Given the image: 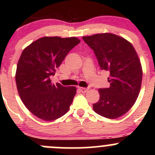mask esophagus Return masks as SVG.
Instances as JSON below:
<instances>
[{
  "label": "esophagus",
  "mask_w": 155,
  "mask_h": 155,
  "mask_svg": "<svg viewBox=\"0 0 155 155\" xmlns=\"http://www.w3.org/2000/svg\"><path fill=\"white\" fill-rule=\"evenodd\" d=\"M79 90L80 91V92H82V93H86L87 91H88V88H87V87H79Z\"/></svg>",
  "instance_id": "34e87169"
}]
</instances>
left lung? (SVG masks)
Masks as SVG:
<instances>
[{"label": "left lung", "mask_w": 155, "mask_h": 155, "mask_svg": "<svg viewBox=\"0 0 155 155\" xmlns=\"http://www.w3.org/2000/svg\"><path fill=\"white\" fill-rule=\"evenodd\" d=\"M94 50L101 70L109 72L108 88H100V99L93 104L96 113L114 119L127 113L137 101L141 88L143 69L133 45L111 33L82 37Z\"/></svg>", "instance_id": "left-lung-1"}]
</instances>
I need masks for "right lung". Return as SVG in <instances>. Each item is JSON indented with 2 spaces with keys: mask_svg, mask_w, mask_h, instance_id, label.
I'll return each instance as SVG.
<instances>
[{
  "mask_svg": "<svg viewBox=\"0 0 155 155\" xmlns=\"http://www.w3.org/2000/svg\"><path fill=\"white\" fill-rule=\"evenodd\" d=\"M79 43L76 37H44L23 50L15 72L17 90L24 105L37 118L54 121L68 112L76 87L53 85L50 76Z\"/></svg>",
  "mask_w": 155,
  "mask_h": 155,
  "instance_id": "1",
  "label": "right lung"
}]
</instances>
